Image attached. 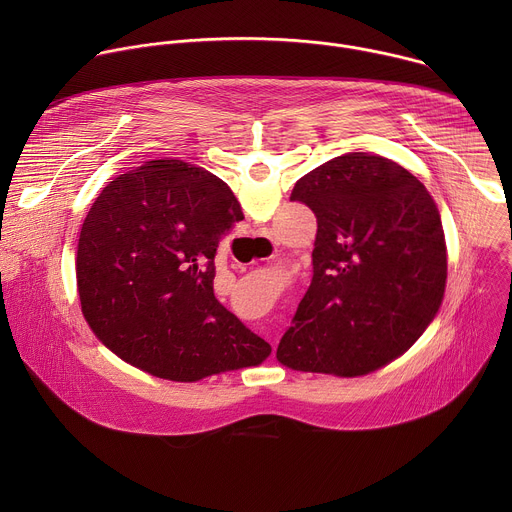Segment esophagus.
<instances>
[{
    "mask_svg": "<svg viewBox=\"0 0 512 512\" xmlns=\"http://www.w3.org/2000/svg\"><path fill=\"white\" fill-rule=\"evenodd\" d=\"M273 350H275V344H273Z\"/></svg>",
    "mask_w": 512,
    "mask_h": 512,
    "instance_id": "obj_1",
    "label": "esophagus"
}]
</instances>
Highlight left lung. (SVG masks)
<instances>
[{"label":"left lung","mask_w":512,"mask_h":512,"mask_svg":"<svg viewBox=\"0 0 512 512\" xmlns=\"http://www.w3.org/2000/svg\"><path fill=\"white\" fill-rule=\"evenodd\" d=\"M289 200L316 214L314 275L277 360L304 373L367 375L403 354L444 300L440 210L399 164L352 152L304 178Z\"/></svg>","instance_id":"left-lung-1"}]
</instances>
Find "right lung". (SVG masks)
Wrapping results in <instances>:
<instances>
[{
	"label": "right lung",
	"mask_w": 512,
	"mask_h": 512,
	"mask_svg": "<svg viewBox=\"0 0 512 512\" xmlns=\"http://www.w3.org/2000/svg\"><path fill=\"white\" fill-rule=\"evenodd\" d=\"M243 221L233 190L194 164L152 160L109 182L77 249V285L97 338L170 381L261 364L271 346L214 298V255Z\"/></svg>",
	"instance_id": "obj_1"
}]
</instances>
